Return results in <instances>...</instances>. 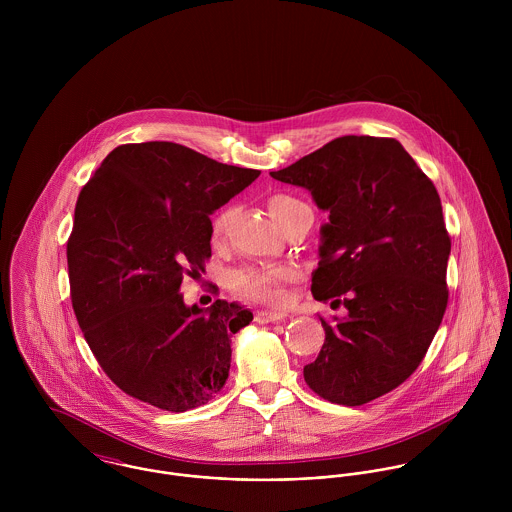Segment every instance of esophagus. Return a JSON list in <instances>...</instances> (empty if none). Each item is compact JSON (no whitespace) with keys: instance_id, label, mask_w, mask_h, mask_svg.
<instances>
[{"instance_id":"obj_1","label":"esophagus","mask_w":512,"mask_h":512,"mask_svg":"<svg viewBox=\"0 0 512 512\" xmlns=\"http://www.w3.org/2000/svg\"><path fill=\"white\" fill-rule=\"evenodd\" d=\"M282 319H286V313H282V311H258L256 315H254V321L256 323H276V321H282Z\"/></svg>"}]
</instances>
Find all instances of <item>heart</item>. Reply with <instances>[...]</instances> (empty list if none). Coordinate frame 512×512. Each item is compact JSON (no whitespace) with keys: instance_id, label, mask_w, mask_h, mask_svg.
<instances>
[{"instance_id":"1","label":"heart","mask_w":512,"mask_h":512,"mask_svg":"<svg viewBox=\"0 0 512 512\" xmlns=\"http://www.w3.org/2000/svg\"><path fill=\"white\" fill-rule=\"evenodd\" d=\"M299 207H305V205L292 195L278 193L268 199V211L276 222H280ZM232 215H234L232 209H224L215 217L213 220L215 240H219L220 236L228 230ZM293 280H295V274L290 268L274 266V268H250V270L236 272L232 274L230 284H232V290L242 297L270 303V305H282L286 301V286L292 284Z\"/></svg>"}]
</instances>
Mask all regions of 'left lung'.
Here are the masks:
<instances>
[{
	"label": "left lung",
	"mask_w": 512,
	"mask_h": 512,
	"mask_svg": "<svg viewBox=\"0 0 512 512\" xmlns=\"http://www.w3.org/2000/svg\"><path fill=\"white\" fill-rule=\"evenodd\" d=\"M270 175L329 213L311 293L347 307L319 317L325 343L303 378L329 402L366 404L420 366L443 319L451 240L438 191L394 138L343 136Z\"/></svg>",
	"instance_id": "1"
}]
</instances>
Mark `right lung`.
Segmentation results:
<instances>
[{
  "instance_id": "obj_1",
  "label": "right lung",
  "mask_w": 512,
  "mask_h": 512,
  "mask_svg": "<svg viewBox=\"0 0 512 512\" xmlns=\"http://www.w3.org/2000/svg\"><path fill=\"white\" fill-rule=\"evenodd\" d=\"M258 169L173 142L112 149L82 187L67 262L74 315L98 365L159 410L207 404L230 370V337L252 311L217 299L185 305L181 282L205 272L211 215Z\"/></svg>"
}]
</instances>
